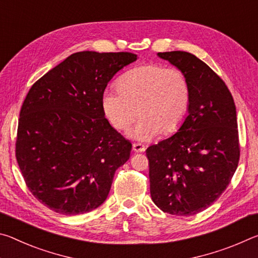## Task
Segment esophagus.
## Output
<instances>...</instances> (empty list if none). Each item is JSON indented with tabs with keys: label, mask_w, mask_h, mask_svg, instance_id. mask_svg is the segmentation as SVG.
Wrapping results in <instances>:
<instances>
[{
	"label": "esophagus",
	"mask_w": 258,
	"mask_h": 258,
	"mask_svg": "<svg viewBox=\"0 0 258 258\" xmlns=\"http://www.w3.org/2000/svg\"><path fill=\"white\" fill-rule=\"evenodd\" d=\"M133 150L135 151V152H143V151H146V147L143 146V145H141V143H133Z\"/></svg>",
	"instance_id": "1"
}]
</instances>
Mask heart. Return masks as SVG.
Segmentation results:
<instances>
[{
    "label": "heart",
    "mask_w": 258,
    "mask_h": 258,
    "mask_svg": "<svg viewBox=\"0 0 258 258\" xmlns=\"http://www.w3.org/2000/svg\"><path fill=\"white\" fill-rule=\"evenodd\" d=\"M117 90L102 93L104 115L117 130L126 131L139 113L141 118L131 137L140 141L176 131L189 107L190 86L184 73L163 64L131 69L117 82Z\"/></svg>",
    "instance_id": "b5f03b06"
}]
</instances>
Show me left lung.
<instances>
[{"instance_id":"obj_1","label":"left lung","mask_w":258,"mask_h":258,"mask_svg":"<svg viewBox=\"0 0 258 258\" xmlns=\"http://www.w3.org/2000/svg\"><path fill=\"white\" fill-rule=\"evenodd\" d=\"M189 82L187 116L171 138L147 149L151 199L172 215L190 216L216 202L238 167L237 111L228 86L197 56L159 52Z\"/></svg>"}]
</instances>
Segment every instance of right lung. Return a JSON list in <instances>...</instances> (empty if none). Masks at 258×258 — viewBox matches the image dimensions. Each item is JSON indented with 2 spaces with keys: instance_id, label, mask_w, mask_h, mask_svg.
I'll return each instance as SVG.
<instances>
[{
  "instance_id": "add662e5",
  "label": "right lung",
  "mask_w": 258,
  "mask_h": 258,
  "mask_svg": "<svg viewBox=\"0 0 258 258\" xmlns=\"http://www.w3.org/2000/svg\"><path fill=\"white\" fill-rule=\"evenodd\" d=\"M131 52L83 51L41 77L20 110L16 158L29 191L55 213L77 215L107 199L132 145L109 124L101 99Z\"/></svg>"
}]
</instances>
